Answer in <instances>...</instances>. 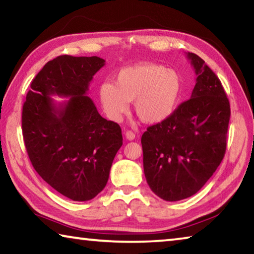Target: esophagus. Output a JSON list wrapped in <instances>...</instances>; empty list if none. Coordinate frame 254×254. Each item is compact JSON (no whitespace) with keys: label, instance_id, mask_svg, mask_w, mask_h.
<instances>
[{"label":"esophagus","instance_id":"obj_1","mask_svg":"<svg viewBox=\"0 0 254 254\" xmlns=\"http://www.w3.org/2000/svg\"><path fill=\"white\" fill-rule=\"evenodd\" d=\"M126 137L127 140H134L135 139V133L132 132V131H127L126 132Z\"/></svg>","mask_w":254,"mask_h":254}]
</instances>
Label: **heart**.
Segmentation results:
<instances>
[{
  "label": "heart",
  "mask_w": 254,
  "mask_h": 254,
  "mask_svg": "<svg viewBox=\"0 0 254 254\" xmlns=\"http://www.w3.org/2000/svg\"><path fill=\"white\" fill-rule=\"evenodd\" d=\"M184 93L179 72L158 64H136L123 68L113 84L98 87L102 109L112 121H121L133 101L134 110L145 123L166 121L178 109Z\"/></svg>",
  "instance_id": "b5f03b06"
}]
</instances>
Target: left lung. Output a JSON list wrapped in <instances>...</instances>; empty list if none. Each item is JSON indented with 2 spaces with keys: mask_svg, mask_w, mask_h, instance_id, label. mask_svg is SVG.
<instances>
[{
  "mask_svg": "<svg viewBox=\"0 0 254 254\" xmlns=\"http://www.w3.org/2000/svg\"><path fill=\"white\" fill-rule=\"evenodd\" d=\"M187 58L197 76L190 98L141 137L145 179L168 201L192 196L212 177L224 158L231 117L218 77L197 55Z\"/></svg>",
  "mask_w": 254,
  "mask_h": 254,
  "instance_id": "obj_1",
  "label": "left lung"
}]
</instances>
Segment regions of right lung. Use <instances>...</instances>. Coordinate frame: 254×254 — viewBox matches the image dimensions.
Instances as JSON below:
<instances>
[{"mask_svg":"<svg viewBox=\"0 0 254 254\" xmlns=\"http://www.w3.org/2000/svg\"><path fill=\"white\" fill-rule=\"evenodd\" d=\"M104 65L96 56H59L34 77L23 104L22 133L30 161L47 184L71 200L100 194L123 143L119 124L102 118L86 95ZM53 95L70 100L57 105Z\"/></svg>","mask_w":254,"mask_h":254,"instance_id":"obj_1","label":"right lung"}]
</instances>
